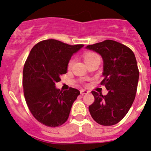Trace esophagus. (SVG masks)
Here are the masks:
<instances>
[{"label": "esophagus", "instance_id": "obj_1", "mask_svg": "<svg viewBox=\"0 0 151 151\" xmlns=\"http://www.w3.org/2000/svg\"><path fill=\"white\" fill-rule=\"evenodd\" d=\"M80 93H81L82 95H84V94H88V93H89V91H88L86 90H84V89H82V90L80 91Z\"/></svg>", "mask_w": 151, "mask_h": 151}]
</instances>
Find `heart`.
<instances>
[{
  "label": "heart",
  "mask_w": 151,
  "mask_h": 151,
  "mask_svg": "<svg viewBox=\"0 0 151 151\" xmlns=\"http://www.w3.org/2000/svg\"><path fill=\"white\" fill-rule=\"evenodd\" d=\"M83 58L85 63L87 64V65H89V64L94 62V61H101V58H100L99 55L96 54V53H94V52L91 51L85 52L83 55ZM73 63H74V60L71 59L69 61V63H68V69H70L72 67V66L73 65Z\"/></svg>",
  "instance_id": "heart-1"
}]
</instances>
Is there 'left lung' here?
<instances>
[{
    "label": "left lung",
    "instance_id": "1",
    "mask_svg": "<svg viewBox=\"0 0 151 151\" xmlns=\"http://www.w3.org/2000/svg\"><path fill=\"white\" fill-rule=\"evenodd\" d=\"M104 60V85L106 95L92 91L94 101L88 107L94 121L102 125H113L124 118L134 102L139 71L134 53L129 47L113 40L88 45Z\"/></svg>",
    "mask_w": 151,
    "mask_h": 151
}]
</instances>
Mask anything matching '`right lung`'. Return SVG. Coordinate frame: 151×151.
<instances>
[{
    "label": "right lung",
    "mask_w": 151,
    "mask_h": 151,
    "mask_svg": "<svg viewBox=\"0 0 151 151\" xmlns=\"http://www.w3.org/2000/svg\"><path fill=\"white\" fill-rule=\"evenodd\" d=\"M83 46L48 39L40 41L31 50L23 68V92L29 110L41 124L57 127L69 118L80 91L73 88L63 91L56 88L55 83L67 73L73 54Z\"/></svg>",
    "instance_id": "right-lung-1"
}]
</instances>
